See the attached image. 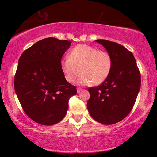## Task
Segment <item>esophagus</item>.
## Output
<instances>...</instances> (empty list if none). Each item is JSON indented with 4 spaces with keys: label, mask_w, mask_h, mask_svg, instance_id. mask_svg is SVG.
<instances>
[{
    "label": "esophagus",
    "mask_w": 157,
    "mask_h": 157,
    "mask_svg": "<svg viewBox=\"0 0 157 157\" xmlns=\"http://www.w3.org/2000/svg\"><path fill=\"white\" fill-rule=\"evenodd\" d=\"M82 89H81V88H78V89H77V92L78 93V94H79V93H80L82 91Z\"/></svg>",
    "instance_id": "1"
}]
</instances>
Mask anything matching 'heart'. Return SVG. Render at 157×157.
Masks as SVG:
<instances>
[{"label":"heart","mask_w":157,"mask_h":157,"mask_svg":"<svg viewBox=\"0 0 157 157\" xmlns=\"http://www.w3.org/2000/svg\"><path fill=\"white\" fill-rule=\"evenodd\" d=\"M112 63V58L108 52L80 44L71 50L69 57L64 58L61 65L68 82L75 81L81 71L82 75L78 80L79 84L87 85L93 82L94 85H98L107 78Z\"/></svg>","instance_id":"obj_1"}]
</instances>
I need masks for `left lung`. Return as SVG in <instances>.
<instances>
[{
    "mask_svg": "<svg viewBox=\"0 0 157 157\" xmlns=\"http://www.w3.org/2000/svg\"><path fill=\"white\" fill-rule=\"evenodd\" d=\"M102 45L112 58V68L107 78L99 86L89 88L87 109L99 123L113 124L132 111L140 88V74L132 52L125 47L105 39Z\"/></svg>",
    "mask_w": 157,
    "mask_h": 157,
    "instance_id": "8db88e82",
    "label": "left lung"
}]
</instances>
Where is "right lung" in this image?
<instances>
[{"label": "right lung", "instance_id": "obj_1", "mask_svg": "<svg viewBox=\"0 0 157 157\" xmlns=\"http://www.w3.org/2000/svg\"><path fill=\"white\" fill-rule=\"evenodd\" d=\"M71 42L44 39L22 53L14 77V89L29 118L52 125L64 118L76 87L66 81L61 60Z\"/></svg>", "mask_w": 157, "mask_h": 157}]
</instances>
